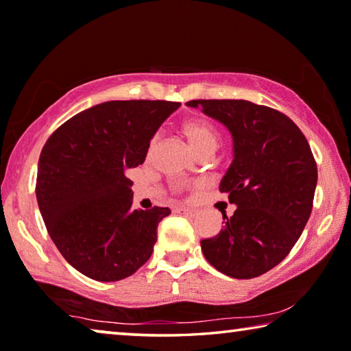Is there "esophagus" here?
I'll return each mask as SVG.
<instances>
[{
	"instance_id": "1",
	"label": "esophagus",
	"mask_w": 351,
	"mask_h": 351,
	"mask_svg": "<svg viewBox=\"0 0 351 351\" xmlns=\"http://www.w3.org/2000/svg\"><path fill=\"white\" fill-rule=\"evenodd\" d=\"M179 211H180V215H183L185 217H191V219L199 216V211L196 208H180Z\"/></svg>"
}]
</instances>
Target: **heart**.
<instances>
[{
	"label": "heart",
	"mask_w": 351,
	"mask_h": 351,
	"mask_svg": "<svg viewBox=\"0 0 351 351\" xmlns=\"http://www.w3.org/2000/svg\"><path fill=\"white\" fill-rule=\"evenodd\" d=\"M180 132L186 138L189 146L199 155L206 151H216L217 145H219V134H217V130L208 121H204V119H188V121L180 125ZM155 141H157V138H152V141L149 143L147 155L152 154Z\"/></svg>",
	"instance_id": "b5f03b06"
}]
</instances>
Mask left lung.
I'll return each mask as SVG.
<instances>
[{
	"mask_svg": "<svg viewBox=\"0 0 351 351\" xmlns=\"http://www.w3.org/2000/svg\"><path fill=\"white\" fill-rule=\"evenodd\" d=\"M223 124L233 140V160L219 191L237 205L222 213L223 227L202 239L204 256L232 278L249 280L285 260L300 238L313 210L317 166L305 135L292 119L244 99H196Z\"/></svg>",
	"mask_w": 351,
	"mask_h": 351,
	"instance_id": "1",
	"label": "left lung"
}]
</instances>
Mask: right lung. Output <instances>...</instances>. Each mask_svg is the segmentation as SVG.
Here are the masks:
<instances>
[{"mask_svg":"<svg viewBox=\"0 0 351 351\" xmlns=\"http://www.w3.org/2000/svg\"><path fill=\"white\" fill-rule=\"evenodd\" d=\"M169 101H108L74 114L48 138L38 160L40 213L62 256L85 277L118 281L152 255L169 208L132 210L125 171L145 162Z\"/></svg>","mask_w":351,"mask_h":351,"instance_id":"1","label":"right lung"}]
</instances>
